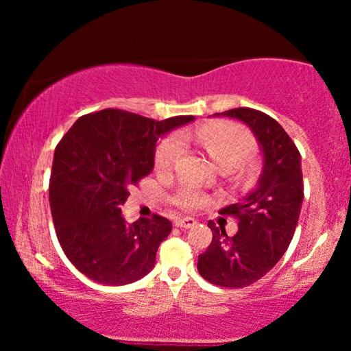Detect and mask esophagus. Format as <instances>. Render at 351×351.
<instances>
[{"instance_id":"obj_1","label":"esophagus","mask_w":351,"mask_h":351,"mask_svg":"<svg viewBox=\"0 0 351 351\" xmlns=\"http://www.w3.org/2000/svg\"><path fill=\"white\" fill-rule=\"evenodd\" d=\"M196 223L198 222H196L193 217H180L176 220V225L180 228H191V227H195Z\"/></svg>"}]
</instances>
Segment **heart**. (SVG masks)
Segmentation results:
<instances>
[{
	"mask_svg": "<svg viewBox=\"0 0 351 351\" xmlns=\"http://www.w3.org/2000/svg\"><path fill=\"white\" fill-rule=\"evenodd\" d=\"M196 141L210 160L222 167H237L241 165L252 150V138L243 128L232 123L208 124L196 132ZM184 153L182 141L177 137H167L158 147L155 166L160 172L169 171L179 161ZM176 203L184 208H196L204 203V196L201 191L193 189H185L177 195Z\"/></svg>",
	"mask_w": 351,
	"mask_h": 351,
	"instance_id": "1",
	"label": "heart"
}]
</instances>
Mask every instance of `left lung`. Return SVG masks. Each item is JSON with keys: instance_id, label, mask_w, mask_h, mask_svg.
I'll return each instance as SVG.
<instances>
[{"instance_id": "8db88e82", "label": "left lung", "mask_w": 351, "mask_h": 351, "mask_svg": "<svg viewBox=\"0 0 351 351\" xmlns=\"http://www.w3.org/2000/svg\"><path fill=\"white\" fill-rule=\"evenodd\" d=\"M214 117L246 124L263 162L256 189L220 209L238 219V232L228 237L223 227L208 222L213 241L198 256V271L215 286L244 287L267 275L289 247L304 203L302 160L281 124L258 110L233 108Z\"/></svg>"}]
</instances>
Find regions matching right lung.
Listing matches in <instances>:
<instances>
[{
	"label": "right lung",
	"instance_id": "obj_1",
	"mask_svg": "<svg viewBox=\"0 0 351 351\" xmlns=\"http://www.w3.org/2000/svg\"><path fill=\"white\" fill-rule=\"evenodd\" d=\"M193 119L155 121L107 108L78 118L62 137L52 162L51 213L65 256L83 275L123 286L153 270L171 220L155 214L126 223L121 206L129 186L155 167L158 138Z\"/></svg>",
	"mask_w": 351,
	"mask_h": 351
}]
</instances>
